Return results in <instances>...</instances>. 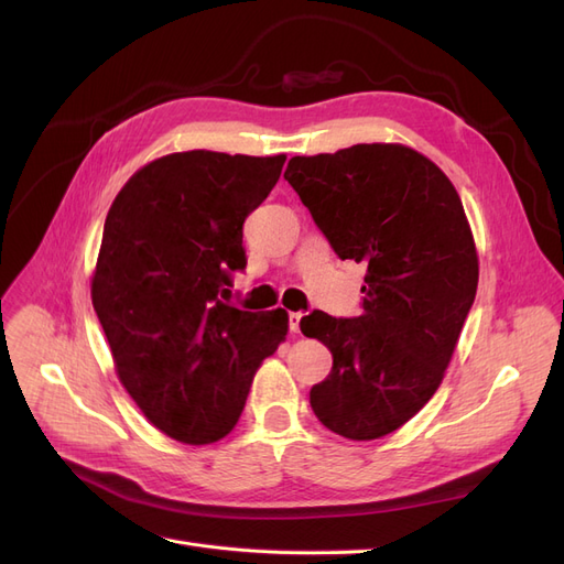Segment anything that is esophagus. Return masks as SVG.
Returning <instances> with one entry per match:
<instances>
[{"label": "esophagus", "mask_w": 564, "mask_h": 564, "mask_svg": "<svg viewBox=\"0 0 564 564\" xmlns=\"http://www.w3.org/2000/svg\"><path fill=\"white\" fill-rule=\"evenodd\" d=\"M301 313H289V332L299 334L301 332Z\"/></svg>", "instance_id": "esophagus-1"}]
</instances>
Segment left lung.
<instances>
[{"mask_svg":"<svg viewBox=\"0 0 564 564\" xmlns=\"http://www.w3.org/2000/svg\"><path fill=\"white\" fill-rule=\"evenodd\" d=\"M284 178L338 259L367 265L362 315L301 319L334 357L311 406L348 440L383 437L435 395L475 301L464 204L429 158L392 143L292 158Z\"/></svg>","mask_w":564,"mask_h":564,"instance_id":"obj_1","label":"left lung"}]
</instances>
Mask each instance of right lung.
Here are the masks:
<instances>
[{
	"label": "right lung",
	"mask_w": 564,
	"mask_h": 564,
	"mask_svg": "<svg viewBox=\"0 0 564 564\" xmlns=\"http://www.w3.org/2000/svg\"><path fill=\"white\" fill-rule=\"evenodd\" d=\"M284 155L191 150L150 162L106 216L91 280L117 377L152 425L185 445L226 437L256 369L286 336V313L224 299L247 268L245 218L275 187Z\"/></svg>",
	"instance_id": "add662e5"
}]
</instances>
